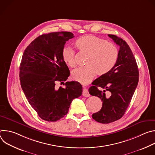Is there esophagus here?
<instances>
[{
    "mask_svg": "<svg viewBox=\"0 0 155 155\" xmlns=\"http://www.w3.org/2000/svg\"><path fill=\"white\" fill-rule=\"evenodd\" d=\"M82 96H84V97H89V96H90V94L89 92H88V90H86V88H84V87L83 88V90Z\"/></svg>",
    "mask_w": 155,
    "mask_h": 155,
    "instance_id": "esophagus-1",
    "label": "esophagus"
}]
</instances>
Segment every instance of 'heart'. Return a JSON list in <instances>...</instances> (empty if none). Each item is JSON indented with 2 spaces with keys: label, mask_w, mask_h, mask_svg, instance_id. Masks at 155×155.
I'll return each instance as SVG.
<instances>
[{
  "label": "heart",
  "mask_w": 155,
  "mask_h": 155,
  "mask_svg": "<svg viewBox=\"0 0 155 155\" xmlns=\"http://www.w3.org/2000/svg\"><path fill=\"white\" fill-rule=\"evenodd\" d=\"M75 46L80 53L87 55L86 66L72 72V78L83 84L89 83L96 74L102 76L108 73L117 61L118 51L117 47L97 36L87 35L81 37L75 41ZM61 55L63 61L69 67H75V53L73 49L64 47Z\"/></svg>",
  "instance_id": "obj_1"
}]
</instances>
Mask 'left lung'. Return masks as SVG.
<instances>
[{"label": "left lung", "mask_w": 155, "mask_h": 155, "mask_svg": "<svg viewBox=\"0 0 155 155\" xmlns=\"http://www.w3.org/2000/svg\"><path fill=\"white\" fill-rule=\"evenodd\" d=\"M108 35L120 47L117 61L111 71L93 81L89 88L91 95L102 101L100 111L92 117L103 124L115 121L124 115L138 84L139 75L136 59L127 43L117 35ZM98 87L104 91H100ZM106 91L109 97L105 95Z\"/></svg>", "instance_id": "left-lung-1"}]
</instances>
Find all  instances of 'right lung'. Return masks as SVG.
Segmentation results:
<instances>
[{
	"label": "right lung",
	"mask_w": 155,
	"mask_h": 155,
	"mask_svg": "<svg viewBox=\"0 0 155 155\" xmlns=\"http://www.w3.org/2000/svg\"><path fill=\"white\" fill-rule=\"evenodd\" d=\"M71 32L43 34L33 40L24 51L19 67L22 90L32 107L42 120L56 121L68 113L73 99L82 94L78 81H67L70 75L62 58L65 43L73 38Z\"/></svg>",
	"instance_id": "obj_1"
}]
</instances>
